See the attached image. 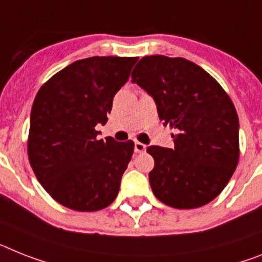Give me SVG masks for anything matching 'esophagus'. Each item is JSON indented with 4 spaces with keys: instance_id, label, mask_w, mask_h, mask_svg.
<instances>
[{
    "instance_id": "1",
    "label": "esophagus",
    "mask_w": 262,
    "mask_h": 262,
    "mask_svg": "<svg viewBox=\"0 0 262 262\" xmlns=\"http://www.w3.org/2000/svg\"><path fill=\"white\" fill-rule=\"evenodd\" d=\"M135 150H136V153H142V151L146 150V145H144L142 142L136 141L135 142Z\"/></svg>"
}]
</instances>
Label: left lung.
Segmentation results:
<instances>
[{"label":"left lung","instance_id":"obj_1","mask_svg":"<svg viewBox=\"0 0 262 262\" xmlns=\"http://www.w3.org/2000/svg\"><path fill=\"white\" fill-rule=\"evenodd\" d=\"M132 81L155 98L160 120L177 130L174 148L149 146L151 190L165 205L194 209L228 185L239 158L238 116L223 86L181 57L148 56Z\"/></svg>","mask_w":262,"mask_h":262}]
</instances>
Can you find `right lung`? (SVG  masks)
Returning a JSON list of instances; mask_svg holds the SVG:
<instances>
[{
  "instance_id": "right-lung-1",
  "label": "right lung",
  "mask_w": 262,
  "mask_h": 262,
  "mask_svg": "<svg viewBox=\"0 0 262 262\" xmlns=\"http://www.w3.org/2000/svg\"><path fill=\"white\" fill-rule=\"evenodd\" d=\"M138 57H90L70 63L39 88L30 114L28 157L53 200L77 212L109 206L120 190L135 142L98 140L114 94Z\"/></svg>"
}]
</instances>
